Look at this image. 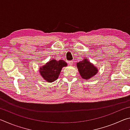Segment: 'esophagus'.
Here are the masks:
<instances>
[{
    "label": "esophagus",
    "mask_w": 130,
    "mask_h": 130,
    "mask_svg": "<svg viewBox=\"0 0 130 130\" xmlns=\"http://www.w3.org/2000/svg\"><path fill=\"white\" fill-rule=\"evenodd\" d=\"M73 61H69V62H68V63H69V65H73Z\"/></svg>",
    "instance_id": "esophagus-1"
}]
</instances>
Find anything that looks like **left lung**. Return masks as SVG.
Returning a JSON list of instances; mask_svg holds the SVG:
<instances>
[{"mask_svg":"<svg viewBox=\"0 0 130 130\" xmlns=\"http://www.w3.org/2000/svg\"><path fill=\"white\" fill-rule=\"evenodd\" d=\"M76 66L81 77L85 80H89L98 73V68L85 57L82 61L77 62Z\"/></svg>","mask_w":130,"mask_h":130,"instance_id":"1","label":"left lung"}]
</instances>
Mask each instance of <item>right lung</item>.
I'll return each mask as SVG.
<instances>
[{
  "label": "right lung",
  "mask_w": 130,
  "mask_h": 130,
  "mask_svg": "<svg viewBox=\"0 0 130 130\" xmlns=\"http://www.w3.org/2000/svg\"><path fill=\"white\" fill-rule=\"evenodd\" d=\"M67 63L63 60L57 61L53 59L39 68L41 76L46 81L52 83L58 78L63 67H67Z\"/></svg>",
  "instance_id": "1"
}]
</instances>
